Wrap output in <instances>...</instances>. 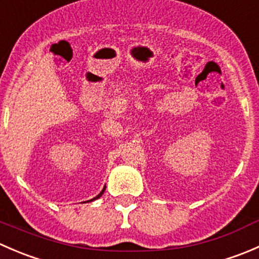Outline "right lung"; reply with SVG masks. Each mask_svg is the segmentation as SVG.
I'll return each mask as SVG.
<instances>
[{"label":"right lung","instance_id":"add662e5","mask_svg":"<svg viewBox=\"0 0 259 259\" xmlns=\"http://www.w3.org/2000/svg\"><path fill=\"white\" fill-rule=\"evenodd\" d=\"M104 192H105V189H103V190H101V192H100V194H99V195H96L95 198H93V199H91V202H93V200H95V199H98V198H100L101 195L104 194Z\"/></svg>","mask_w":259,"mask_h":259}]
</instances>
